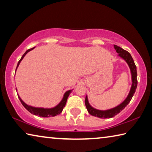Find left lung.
<instances>
[{
  "label": "left lung",
  "mask_w": 152,
  "mask_h": 152,
  "mask_svg": "<svg viewBox=\"0 0 152 152\" xmlns=\"http://www.w3.org/2000/svg\"><path fill=\"white\" fill-rule=\"evenodd\" d=\"M115 49L116 50L117 52L119 53V56L121 58L126 61V62L129 66L131 72H132V88H131L130 92L129 93L127 97L126 98V99L123 101L121 104H120L119 106L113 108V109L107 110H100L94 109L93 107H92L91 105L89 104V102L88 101V98L87 96H86L85 99V105L87 110H88V112L91 114L92 116L97 117L99 118H101V119H107V118H111L113 117L115 115L121 111L122 110L125 109V107L127 106L129 104V102L131 101L133 94L135 92L136 88H137V70H136V66L135 64L134 61H133L132 56L127 51L123 50L121 48H120L119 46H117L116 45H114Z\"/></svg>",
  "instance_id": "obj_1"
}]
</instances>
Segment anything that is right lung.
Segmentation results:
<instances>
[{
	"mask_svg": "<svg viewBox=\"0 0 152 152\" xmlns=\"http://www.w3.org/2000/svg\"><path fill=\"white\" fill-rule=\"evenodd\" d=\"M34 48H33L31 49H29V50L25 51V53H24L23 55L21 58L20 59L19 62H18L17 66V67L19 66L20 61H21L23 60V58H24V56L26 55L29 51L33 50ZM17 68H16V70H17ZM71 91H67L66 93L64 94L63 99L61 100V101L60 102V103H59L56 107H53V108H51V109H43V108H36V107H31V106H29V105H27V104H25V102L22 101L21 99H20V98L19 97V96L18 95V94H17V95H18V97H19L20 102H21L22 104L23 105V107L28 110V111L30 112L31 113H32V114H33V115H38V116H39V117H54V116H56L57 115L60 114L61 111H62V110L64 108V107H65V105L66 104L67 99H68V97L69 96V94H70Z\"/></svg>",
	"mask_w": 152,
	"mask_h": 152,
	"instance_id": "1",
	"label": "right lung"
}]
</instances>
